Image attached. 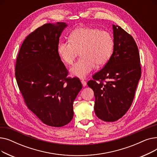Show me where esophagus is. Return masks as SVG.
I'll use <instances>...</instances> for the list:
<instances>
[{
	"mask_svg": "<svg viewBox=\"0 0 157 157\" xmlns=\"http://www.w3.org/2000/svg\"><path fill=\"white\" fill-rule=\"evenodd\" d=\"M81 84H82V85H83V86H86V81H85L84 80H82L81 81Z\"/></svg>",
	"mask_w": 157,
	"mask_h": 157,
	"instance_id": "1",
	"label": "esophagus"
}]
</instances>
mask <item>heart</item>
I'll use <instances>...</instances> for the list:
<instances>
[{"label":"heart","mask_w":157,"mask_h":157,"mask_svg":"<svg viewBox=\"0 0 157 157\" xmlns=\"http://www.w3.org/2000/svg\"><path fill=\"white\" fill-rule=\"evenodd\" d=\"M69 40L60 42L57 53L65 63L71 65L80 52L81 59L70 69L73 76L85 79L95 64L103 66L112 56L114 39L107 31L92 27H78L71 32Z\"/></svg>","instance_id":"obj_1"}]
</instances>
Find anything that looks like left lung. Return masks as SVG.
Masks as SVG:
<instances>
[{"instance_id":"left-lung-1","label":"left lung","mask_w":157,"mask_h":157,"mask_svg":"<svg viewBox=\"0 0 157 157\" xmlns=\"http://www.w3.org/2000/svg\"><path fill=\"white\" fill-rule=\"evenodd\" d=\"M113 30L114 48L111 59L87 83L94 92L96 116L108 122L118 120L127 112L141 76L134 39L120 26L113 25ZM106 79L108 81L104 84Z\"/></svg>"}]
</instances>
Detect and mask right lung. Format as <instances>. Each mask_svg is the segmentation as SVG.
I'll use <instances>...</instances> for the list:
<instances>
[{"instance_id":"1","label":"right lung","mask_w":157,"mask_h":157,"mask_svg":"<svg viewBox=\"0 0 157 157\" xmlns=\"http://www.w3.org/2000/svg\"><path fill=\"white\" fill-rule=\"evenodd\" d=\"M64 22L46 23L32 32L20 48L15 76L29 109L44 124L64 126L74 116L73 102L82 88L77 78H67L57 53Z\"/></svg>"}]
</instances>
